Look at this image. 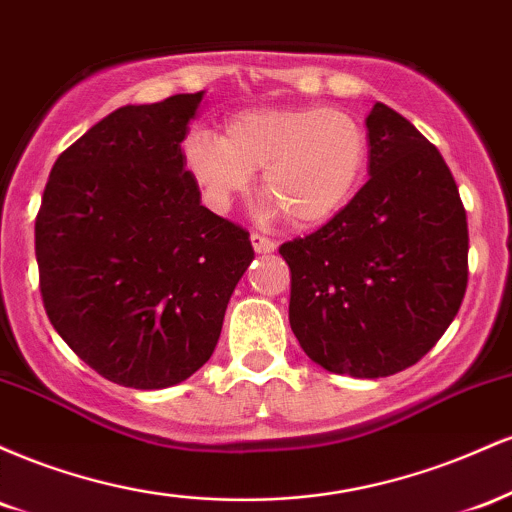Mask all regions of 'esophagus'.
<instances>
[{
    "label": "esophagus",
    "instance_id": "obj_1",
    "mask_svg": "<svg viewBox=\"0 0 512 512\" xmlns=\"http://www.w3.org/2000/svg\"><path fill=\"white\" fill-rule=\"evenodd\" d=\"M250 243H252V248H255V252H260V255H267V252H274L276 250L274 240L264 238V236H260V233H252Z\"/></svg>",
    "mask_w": 512,
    "mask_h": 512
}]
</instances>
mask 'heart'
<instances>
[{
    "instance_id": "heart-1",
    "label": "heart",
    "mask_w": 512,
    "mask_h": 512,
    "mask_svg": "<svg viewBox=\"0 0 512 512\" xmlns=\"http://www.w3.org/2000/svg\"><path fill=\"white\" fill-rule=\"evenodd\" d=\"M366 132L354 115L313 105H262L231 115L221 137L195 129L182 163L214 211H226L262 168V216L289 214L296 226L332 219L366 168Z\"/></svg>"
}]
</instances>
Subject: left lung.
Instances as JSON below:
<instances>
[{"mask_svg": "<svg viewBox=\"0 0 512 512\" xmlns=\"http://www.w3.org/2000/svg\"><path fill=\"white\" fill-rule=\"evenodd\" d=\"M366 139V185L279 252L291 267V330L310 361L387 378L414 366L455 320L469 233L450 168L407 117L375 103Z\"/></svg>", "mask_w": 512, "mask_h": 512, "instance_id": "left-lung-1", "label": "left lung"}]
</instances>
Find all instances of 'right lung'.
<instances>
[{
    "label": "right lung",
    "mask_w": 512,
    "mask_h": 512,
    "mask_svg": "<svg viewBox=\"0 0 512 512\" xmlns=\"http://www.w3.org/2000/svg\"><path fill=\"white\" fill-rule=\"evenodd\" d=\"M204 91L125 105L62 151L35 219L57 334L105 380L161 390L214 354L250 236L202 207L182 163Z\"/></svg>",
    "instance_id": "add662e5"
}]
</instances>
